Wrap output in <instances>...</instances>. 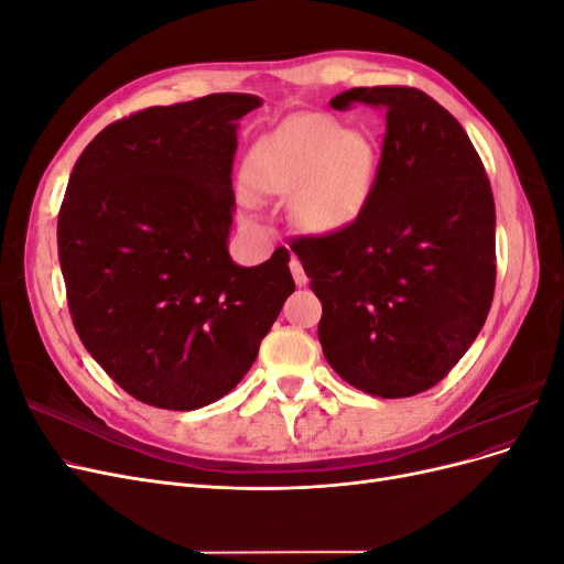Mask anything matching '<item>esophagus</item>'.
<instances>
[{"instance_id": "obj_1", "label": "esophagus", "mask_w": 564, "mask_h": 564, "mask_svg": "<svg viewBox=\"0 0 564 564\" xmlns=\"http://www.w3.org/2000/svg\"><path fill=\"white\" fill-rule=\"evenodd\" d=\"M289 268H292V275H294L296 286L308 284V275H305V270H303V265H301V261L296 259V256H292V261H289Z\"/></svg>"}]
</instances>
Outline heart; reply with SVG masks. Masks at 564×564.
Instances as JSON below:
<instances>
[{
    "label": "heart",
    "instance_id": "heart-1",
    "mask_svg": "<svg viewBox=\"0 0 564 564\" xmlns=\"http://www.w3.org/2000/svg\"><path fill=\"white\" fill-rule=\"evenodd\" d=\"M379 162L369 131L344 129L324 112H299L247 150L242 181L253 197H289L301 230L332 235L365 214Z\"/></svg>",
    "mask_w": 564,
    "mask_h": 564
}]
</instances>
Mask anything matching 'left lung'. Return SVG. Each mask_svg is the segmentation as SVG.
<instances>
[{"label":"left lung","instance_id":"1","mask_svg":"<svg viewBox=\"0 0 564 564\" xmlns=\"http://www.w3.org/2000/svg\"><path fill=\"white\" fill-rule=\"evenodd\" d=\"M386 112L379 176L352 226L292 245L322 301L332 369L377 398H412L480 334L497 282V212L456 119L412 87H357L334 110Z\"/></svg>","mask_w":564,"mask_h":564}]
</instances>
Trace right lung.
Wrapping results in <instances>:
<instances>
[{
  "label": "right lung",
  "mask_w": 564,
  "mask_h": 564,
  "mask_svg": "<svg viewBox=\"0 0 564 564\" xmlns=\"http://www.w3.org/2000/svg\"><path fill=\"white\" fill-rule=\"evenodd\" d=\"M263 100L212 94L106 127L58 214V259L84 348L129 395L191 412L245 379L296 284L289 251L232 261V158Z\"/></svg>",
  "instance_id": "1"
}]
</instances>
